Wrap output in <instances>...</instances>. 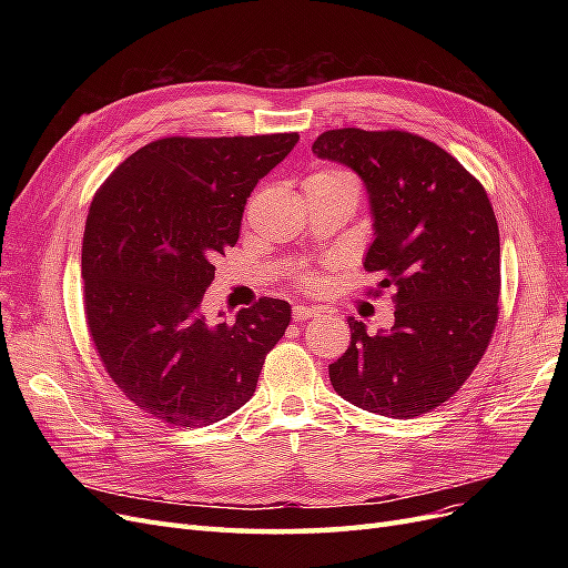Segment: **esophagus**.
I'll return each mask as SVG.
<instances>
[{
  "label": "esophagus",
  "instance_id": "1",
  "mask_svg": "<svg viewBox=\"0 0 568 568\" xmlns=\"http://www.w3.org/2000/svg\"><path fill=\"white\" fill-rule=\"evenodd\" d=\"M315 315H317V311L311 305H294V320L296 322H305V320H311Z\"/></svg>",
  "mask_w": 568,
  "mask_h": 568
}]
</instances>
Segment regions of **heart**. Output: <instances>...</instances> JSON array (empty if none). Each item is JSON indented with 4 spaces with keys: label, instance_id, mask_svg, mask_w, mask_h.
<instances>
[{
    "label": "heart",
    "instance_id": "heart-1",
    "mask_svg": "<svg viewBox=\"0 0 568 568\" xmlns=\"http://www.w3.org/2000/svg\"><path fill=\"white\" fill-rule=\"evenodd\" d=\"M341 175H346V173H317V175H313V178H341ZM301 284L315 286L317 280H315V277H301Z\"/></svg>",
    "mask_w": 568,
    "mask_h": 568
}]
</instances>
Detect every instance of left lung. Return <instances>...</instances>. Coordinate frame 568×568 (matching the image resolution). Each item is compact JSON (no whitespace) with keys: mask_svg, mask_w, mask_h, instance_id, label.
<instances>
[{"mask_svg":"<svg viewBox=\"0 0 568 568\" xmlns=\"http://www.w3.org/2000/svg\"><path fill=\"white\" fill-rule=\"evenodd\" d=\"M313 153L365 182L374 217L365 270L382 277L372 296L395 291L390 332L369 336L348 317L351 346L329 365L332 386L376 415H426L469 379L500 313V232L486 189L405 130H329Z\"/></svg>","mask_w":568,"mask_h":568,"instance_id":"1","label":"left lung"}]
</instances>
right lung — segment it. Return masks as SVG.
I'll list each match as a JSON object with an SVG mask.
<instances>
[{
    "mask_svg": "<svg viewBox=\"0 0 568 568\" xmlns=\"http://www.w3.org/2000/svg\"><path fill=\"white\" fill-rule=\"evenodd\" d=\"M296 142V132L165 136L97 192L82 236L84 315L113 384L146 415L209 426L255 393L291 305L263 296L215 324L201 301L217 255L236 244L253 186Z\"/></svg>",
    "mask_w": 568,
    "mask_h": 568,
    "instance_id": "obj_1",
    "label": "right lung"
}]
</instances>
